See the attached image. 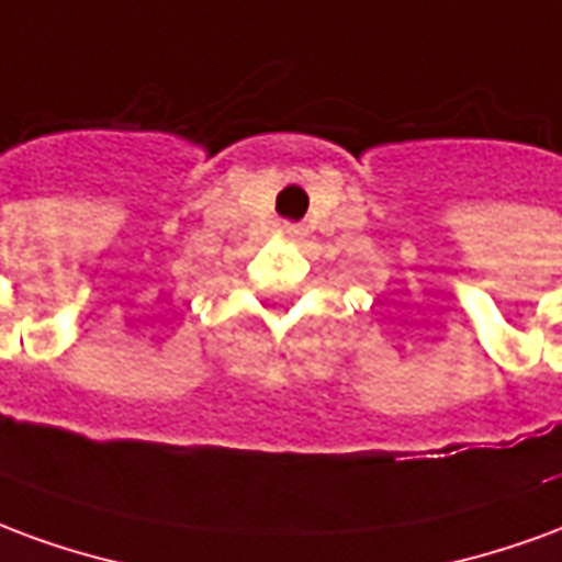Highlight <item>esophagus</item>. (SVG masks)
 Returning a JSON list of instances; mask_svg holds the SVG:
<instances>
[{"instance_id":"1","label":"esophagus","mask_w":562,"mask_h":562,"mask_svg":"<svg viewBox=\"0 0 562 562\" xmlns=\"http://www.w3.org/2000/svg\"><path fill=\"white\" fill-rule=\"evenodd\" d=\"M289 232H292V234H294V228H289Z\"/></svg>"}]
</instances>
